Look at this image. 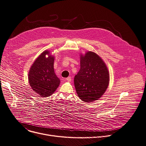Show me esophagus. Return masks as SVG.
<instances>
[{
    "label": "esophagus",
    "instance_id": "obj_1",
    "mask_svg": "<svg viewBox=\"0 0 146 146\" xmlns=\"http://www.w3.org/2000/svg\"><path fill=\"white\" fill-rule=\"evenodd\" d=\"M66 80H67L68 82H71V80H72V78H71V77H68V78H66Z\"/></svg>",
    "mask_w": 146,
    "mask_h": 146
}]
</instances>
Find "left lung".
<instances>
[{
    "mask_svg": "<svg viewBox=\"0 0 146 146\" xmlns=\"http://www.w3.org/2000/svg\"><path fill=\"white\" fill-rule=\"evenodd\" d=\"M80 58V69L74 78L76 92L83 101L93 102L107 90L110 72L102 58L94 52L87 51Z\"/></svg>",
    "mask_w": 146,
    "mask_h": 146,
    "instance_id": "1",
    "label": "left lung"
}]
</instances>
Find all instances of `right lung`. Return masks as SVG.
I'll return each mask as SVG.
<instances>
[{"mask_svg": "<svg viewBox=\"0 0 146 146\" xmlns=\"http://www.w3.org/2000/svg\"><path fill=\"white\" fill-rule=\"evenodd\" d=\"M55 56L50 51L44 50L31 65L29 72V82L31 88L39 97L50 96L60 84V79L54 68Z\"/></svg>", "mask_w": 146, "mask_h": 146, "instance_id": "obj_1", "label": "right lung"}]
</instances>
